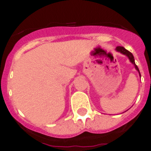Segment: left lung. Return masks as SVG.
Returning a JSON list of instances; mask_svg holds the SVG:
<instances>
[{"label":"left lung","instance_id":"8db88e82","mask_svg":"<svg viewBox=\"0 0 151 151\" xmlns=\"http://www.w3.org/2000/svg\"><path fill=\"white\" fill-rule=\"evenodd\" d=\"M116 50H117V51H119V52H120V53H122L123 55H127V57H128V59L130 60L131 63L134 65L135 68H136V69H137L138 72H139V74H140V76H141V73H140V71H139V68H138L136 64H135V60H134V56H133V55L131 53L130 51H128L127 50H126V49H125L124 47H123V46H117V47H116Z\"/></svg>","mask_w":151,"mask_h":151}]
</instances>
